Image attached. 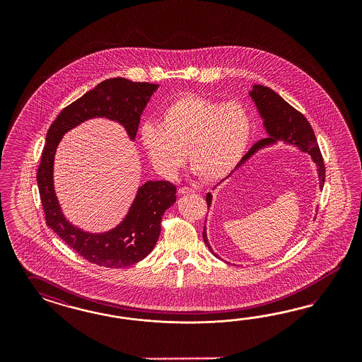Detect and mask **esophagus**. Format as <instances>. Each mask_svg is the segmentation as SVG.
<instances>
[{
  "instance_id": "1",
  "label": "esophagus",
  "mask_w": 362,
  "mask_h": 362,
  "mask_svg": "<svg viewBox=\"0 0 362 362\" xmlns=\"http://www.w3.org/2000/svg\"><path fill=\"white\" fill-rule=\"evenodd\" d=\"M192 192H195V189H194V188H189V187H180V188L177 189V194H179V195H186V194H192Z\"/></svg>"
}]
</instances>
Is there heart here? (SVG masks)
I'll return each instance as SVG.
<instances>
[{
    "instance_id": "heart-1",
    "label": "heart",
    "mask_w": 362,
    "mask_h": 362,
    "mask_svg": "<svg viewBox=\"0 0 362 362\" xmlns=\"http://www.w3.org/2000/svg\"><path fill=\"white\" fill-rule=\"evenodd\" d=\"M252 119L239 102L186 94L165 106L159 124L144 123L141 142L153 167L175 175L188 153L189 165L206 182L227 179L243 160Z\"/></svg>"
}]
</instances>
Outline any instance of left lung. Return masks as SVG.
Here are the masks:
<instances>
[{"mask_svg":"<svg viewBox=\"0 0 362 362\" xmlns=\"http://www.w3.org/2000/svg\"><path fill=\"white\" fill-rule=\"evenodd\" d=\"M248 94L252 99L260 118L263 119L267 138L253 144L252 148L245 153V156L243 158L240 165L238 167L247 163L253 155L259 153L260 150L272 147L279 142L285 143L288 146L296 147L301 153H309L312 162L317 167L318 185L320 188H322L325 182V165L318 148L316 135L305 117L296 109H293L288 102H285L284 99L277 93H274L272 88H265L262 85H253L252 90ZM206 200L209 209L212 204V195L209 192L206 197ZM203 240L207 244L209 251L216 257H219L209 245L206 226L203 230Z\"/></svg>","mask_w":362,"mask_h":362,"instance_id":"1","label":"left lung"}]
</instances>
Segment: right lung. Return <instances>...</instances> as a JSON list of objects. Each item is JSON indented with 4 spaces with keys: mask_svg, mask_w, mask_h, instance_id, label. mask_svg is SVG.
<instances>
[{
    "mask_svg": "<svg viewBox=\"0 0 362 362\" xmlns=\"http://www.w3.org/2000/svg\"><path fill=\"white\" fill-rule=\"evenodd\" d=\"M159 85L110 78L59 112L46 134L37 183L46 224L90 263L124 268L151 252L160 235L165 211L176 202V187L167 180H148L138 188L132 206L118 226L106 232H88L66 219L54 188V156L66 132L88 119L118 122L135 141L143 110Z\"/></svg>",
    "mask_w": 362,
    "mask_h": 362,
    "instance_id": "obj_1",
    "label": "right lung"
}]
</instances>
